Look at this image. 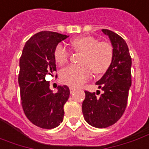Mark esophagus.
<instances>
[{
	"instance_id": "obj_1",
	"label": "esophagus",
	"mask_w": 149,
	"mask_h": 149,
	"mask_svg": "<svg viewBox=\"0 0 149 149\" xmlns=\"http://www.w3.org/2000/svg\"><path fill=\"white\" fill-rule=\"evenodd\" d=\"M69 89H70V92H71V93H73V92H74L75 91H76V88L73 87V86H70V87H69Z\"/></svg>"
}]
</instances>
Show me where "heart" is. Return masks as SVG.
I'll return each mask as SVG.
<instances>
[{"instance_id": "1", "label": "heart", "mask_w": 149, "mask_h": 149, "mask_svg": "<svg viewBox=\"0 0 149 149\" xmlns=\"http://www.w3.org/2000/svg\"><path fill=\"white\" fill-rule=\"evenodd\" d=\"M72 46L82 54L79 59L81 64H72L60 72L62 82L72 86H79L87 81L91 72L95 75L104 73L109 68L113 58V48L107 41H99L95 37L84 36L72 40ZM70 51L65 45L58 44L54 50V60L59 65L66 63Z\"/></svg>"}]
</instances>
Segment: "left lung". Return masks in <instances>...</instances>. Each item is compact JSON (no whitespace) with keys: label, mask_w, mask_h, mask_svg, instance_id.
<instances>
[{"label":"left lung","mask_w":149,"mask_h":149,"mask_svg":"<svg viewBox=\"0 0 149 149\" xmlns=\"http://www.w3.org/2000/svg\"><path fill=\"white\" fill-rule=\"evenodd\" d=\"M110 38L113 47V62L109 68L96 82L103 91L98 93L86 91L82 113L88 124L106 128L117 122L125 112L131 86V57L125 40L117 33L102 29ZM100 92V91H98Z\"/></svg>","instance_id":"1"}]
</instances>
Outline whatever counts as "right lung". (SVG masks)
<instances>
[{
    "label": "right lung",
    "mask_w": 149,
    "mask_h": 149,
    "mask_svg": "<svg viewBox=\"0 0 149 149\" xmlns=\"http://www.w3.org/2000/svg\"><path fill=\"white\" fill-rule=\"evenodd\" d=\"M68 36L54 32H37L26 42L19 60L21 104L28 119L38 127L53 129L63 120V106L70 95L67 86L49 90L47 75L56 72L54 50ZM57 77V75L55 76Z\"/></svg>",
    "instance_id": "1"
}]
</instances>
